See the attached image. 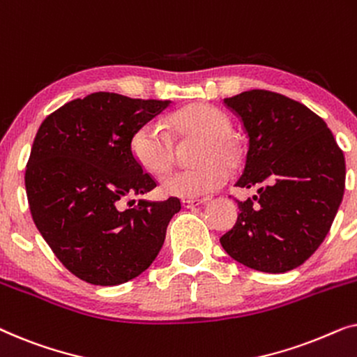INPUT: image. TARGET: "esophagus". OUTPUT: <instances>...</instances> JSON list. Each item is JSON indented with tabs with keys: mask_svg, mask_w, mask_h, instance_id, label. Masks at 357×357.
<instances>
[{
	"mask_svg": "<svg viewBox=\"0 0 357 357\" xmlns=\"http://www.w3.org/2000/svg\"><path fill=\"white\" fill-rule=\"evenodd\" d=\"M206 203V198H185L182 199V206L183 208H195L198 204Z\"/></svg>",
	"mask_w": 357,
	"mask_h": 357,
	"instance_id": "obj_1",
	"label": "esophagus"
}]
</instances>
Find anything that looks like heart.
<instances>
[{"label":"heart","instance_id":"b5f03b06","mask_svg":"<svg viewBox=\"0 0 357 357\" xmlns=\"http://www.w3.org/2000/svg\"><path fill=\"white\" fill-rule=\"evenodd\" d=\"M174 139H198L195 167L174 170L160 178V192L167 197L197 198L214 192L227 180V167L241 162V146L231 135L232 123L222 110L208 104L183 107L165 120ZM131 154L151 174H160L172 162V141L159 125L146 123L131 136Z\"/></svg>","mask_w":357,"mask_h":357}]
</instances>
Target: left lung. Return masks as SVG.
Returning <instances> with one entry per match:
<instances>
[{"label": "left lung", "instance_id": "obj_1", "mask_svg": "<svg viewBox=\"0 0 357 357\" xmlns=\"http://www.w3.org/2000/svg\"><path fill=\"white\" fill-rule=\"evenodd\" d=\"M248 135L245 169L236 187L257 188L237 202L238 216L219 238L243 266L284 273L324 242L344 193L346 165L328 126L304 104L253 89L224 99Z\"/></svg>", "mask_w": 357, "mask_h": 357}]
</instances>
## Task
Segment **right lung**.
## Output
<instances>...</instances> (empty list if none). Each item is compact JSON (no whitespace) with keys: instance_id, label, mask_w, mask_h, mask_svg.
<instances>
[{"instance_id":"1","label":"right lung","mask_w":357,"mask_h":357,"mask_svg":"<svg viewBox=\"0 0 357 357\" xmlns=\"http://www.w3.org/2000/svg\"><path fill=\"white\" fill-rule=\"evenodd\" d=\"M172 100L94 92L48 115L26 169L32 219L58 260L79 280L116 286L148 270L164 245L178 198L125 199L155 188L131 154L135 131Z\"/></svg>"}]
</instances>
